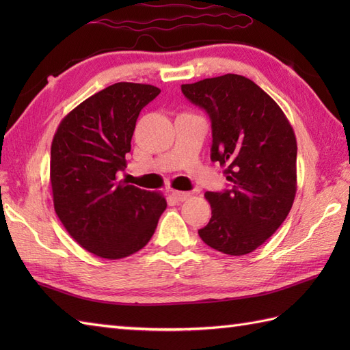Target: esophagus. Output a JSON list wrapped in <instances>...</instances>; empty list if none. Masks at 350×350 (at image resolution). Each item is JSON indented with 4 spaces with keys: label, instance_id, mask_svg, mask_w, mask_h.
Returning <instances> with one entry per match:
<instances>
[{
    "label": "esophagus",
    "instance_id": "esophagus-1",
    "mask_svg": "<svg viewBox=\"0 0 350 350\" xmlns=\"http://www.w3.org/2000/svg\"><path fill=\"white\" fill-rule=\"evenodd\" d=\"M173 198L177 202H185V200L189 198V192H182V191H173Z\"/></svg>",
    "mask_w": 350,
    "mask_h": 350
}]
</instances>
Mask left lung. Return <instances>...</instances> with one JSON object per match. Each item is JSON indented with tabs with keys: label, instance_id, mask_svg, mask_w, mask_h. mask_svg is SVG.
I'll list each match as a JSON object with an SVG mask.
<instances>
[{
	"label": "left lung",
	"instance_id": "left-lung-1",
	"mask_svg": "<svg viewBox=\"0 0 350 350\" xmlns=\"http://www.w3.org/2000/svg\"><path fill=\"white\" fill-rule=\"evenodd\" d=\"M182 93L212 122L211 159L232 185L206 192L212 218L198 234L228 256L252 252L277 232L296 194V137L269 94L234 73L183 84Z\"/></svg>",
	"mask_w": 350,
	"mask_h": 350
}]
</instances>
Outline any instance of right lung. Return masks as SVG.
I'll return each instance as SVG.
<instances>
[{"label": "right lung", "instance_id": "obj_1", "mask_svg": "<svg viewBox=\"0 0 350 350\" xmlns=\"http://www.w3.org/2000/svg\"><path fill=\"white\" fill-rule=\"evenodd\" d=\"M158 87L117 83L72 109L51 146L54 209L69 234L94 256L117 260L144 248L165 211L159 192L117 182L137 118Z\"/></svg>", "mask_w": 350, "mask_h": 350}]
</instances>
